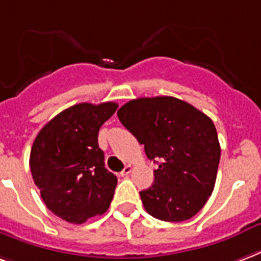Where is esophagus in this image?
<instances>
[{
  "label": "esophagus",
  "instance_id": "1",
  "mask_svg": "<svg viewBox=\"0 0 261 261\" xmlns=\"http://www.w3.org/2000/svg\"><path fill=\"white\" fill-rule=\"evenodd\" d=\"M131 171H133V167H131L130 165H127L124 169H123V171H121V175H128Z\"/></svg>",
  "mask_w": 261,
  "mask_h": 261
}]
</instances>
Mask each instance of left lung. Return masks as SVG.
Returning <instances> with one entry per match:
<instances>
[{
	"instance_id": "1",
	"label": "left lung",
	"mask_w": 261,
	"mask_h": 261,
	"mask_svg": "<svg viewBox=\"0 0 261 261\" xmlns=\"http://www.w3.org/2000/svg\"><path fill=\"white\" fill-rule=\"evenodd\" d=\"M117 116L158 163L153 184L140 192L146 212L171 223L194 217L213 192L221 155L212 119L174 96L133 99Z\"/></svg>"
}]
</instances>
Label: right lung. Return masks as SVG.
Instances as JSON below:
<instances>
[{"instance_id": "1", "label": "right lung", "mask_w": 261, "mask_h": 261, "mask_svg": "<svg viewBox=\"0 0 261 261\" xmlns=\"http://www.w3.org/2000/svg\"><path fill=\"white\" fill-rule=\"evenodd\" d=\"M117 109L115 102L77 103L44 125L33 142L30 170L44 203L71 224L103 214L117 178L105 169L98 131Z\"/></svg>"}]
</instances>
